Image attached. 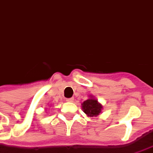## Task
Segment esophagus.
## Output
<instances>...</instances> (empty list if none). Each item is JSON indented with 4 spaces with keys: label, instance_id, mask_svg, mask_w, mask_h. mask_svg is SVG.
I'll return each instance as SVG.
<instances>
[{
    "label": "esophagus",
    "instance_id": "34e87169",
    "mask_svg": "<svg viewBox=\"0 0 153 153\" xmlns=\"http://www.w3.org/2000/svg\"><path fill=\"white\" fill-rule=\"evenodd\" d=\"M73 100H74V98H69V99H67L66 101L67 102H73Z\"/></svg>",
    "mask_w": 153,
    "mask_h": 153
}]
</instances>
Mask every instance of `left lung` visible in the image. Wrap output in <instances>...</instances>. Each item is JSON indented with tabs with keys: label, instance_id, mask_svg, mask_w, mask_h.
<instances>
[{
	"label": "left lung",
	"instance_id": "left-lung-1",
	"mask_svg": "<svg viewBox=\"0 0 153 153\" xmlns=\"http://www.w3.org/2000/svg\"><path fill=\"white\" fill-rule=\"evenodd\" d=\"M81 108L88 117H98L102 110V105L93 95H90L88 100L81 103Z\"/></svg>",
	"mask_w": 153,
	"mask_h": 153
}]
</instances>
